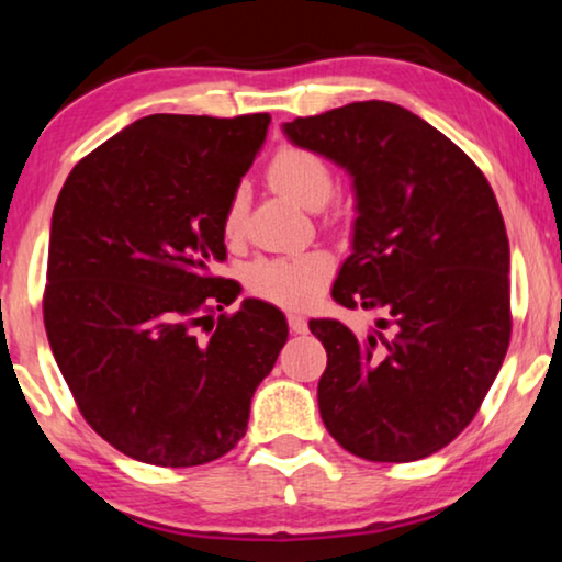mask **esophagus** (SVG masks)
<instances>
[{
	"instance_id": "esophagus-1",
	"label": "esophagus",
	"mask_w": 562,
	"mask_h": 562,
	"mask_svg": "<svg viewBox=\"0 0 562 562\" xmlns=\"http://www.w3.org/2000/svg\"><path fill=\"white\" fill-rule=\"evenodd\" d=\"M289 329L294 335H304L306 329H310V325H306V319L302 317V314H289Z\"/></svg>"
}]
</instances>
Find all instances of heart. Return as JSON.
Listing matches in <instances>:
<instances>
[{
	"label": "heart",
	"instance_id": "b5f03b06",
	"mask_svg": "<svg viewBox=\"0 0 562 562\" xmlns=\"http://www.w3.org/2000/svg\"><path fill=\"white\" fill-rule=\"evenodd\" d=\"M268 179L296 204L310 206V210H319L322 204H327L335 191L333 168L319 153L302 148V145H283L276 150L268 164ZM245 212H248V196H245V189H235L225 206V217H222V227L229 240L240 237ZM333 258L327 252L310 250L296 252V256L250 260L243 271V281L245 289L263 302L286 306V310H302L322 294V289L333 279Z\"/></svg>",
	"mask_w": 562,
	"mask_h": 562
}]
</instances>
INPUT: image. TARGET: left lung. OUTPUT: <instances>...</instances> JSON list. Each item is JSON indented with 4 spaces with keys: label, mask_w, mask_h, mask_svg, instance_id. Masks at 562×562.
<instances>
[{
    "label": "left lung",
    "mask_w": 562,
    "mask_h": 562,
    "mask_svg": "<svg viewBox=\"0 0 562 562\" xmlns=\"http://www.w3.org/2000/svg\"><path fill=\"white\" fill-rule=\"evenodd\" d=\"M283 133L356 183L333 299L386 314L366 337L310 322L327 350L322 422L373 463L432 456L471 425L509 348V237L494 191L450 137L391 102L296 117Z\"/></svg>",
    "instance_id": "8db88e82"
}]
</instances>
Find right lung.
Segmentation results:
<instances>
[{
    "label": "right lung",
    "mask_w": 562,
    "mask_h": 562,
    "mask_svg": "<svg viewBox=\"0 0 562 562\" xmlns=\"http://www.w3.org/2000/svg\"><path fill=\"white\" fill-rule=\"evenodd\" d=\"M271 114H150L81 158L50 222L45 333L76 406L125 456L164 468L217 460L289 337L276 306L212 273L225 206Z\"/></svg>",
    "instance_id": "obj_1"
}]
</instances>
